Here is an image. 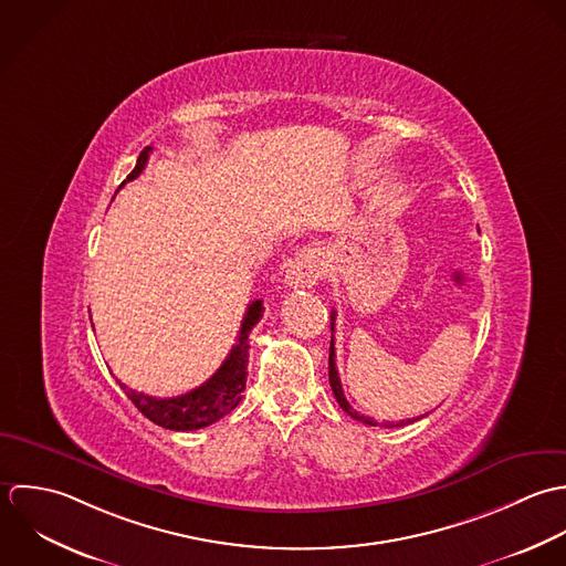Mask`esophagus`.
Returning a JSON list of instances; mask_svg holds the SVG:
<instances>
[{"label":"esophagus","mask_w":566,"mask_h":566,"mask_svg":"<svg viewBox=\"0 0 566 566\" xmlns=\"http://www.w3.org/2000/svg\"><path fill=\"white\" fill-rule=\"evenodd\" d=\"M322 277V262L313 249H302L289 264L284 282L291 289H311Z\"/></svg>","instance_id":"1"}]
</instances>
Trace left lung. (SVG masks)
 I'll return each instance as SVG.
<instances>
[{"label": "left lung", "instance_id": "8db88e82", "mask_svg": "<svg viewBox=\"0 0 566 566\" xmlns=\"http://www.w3.org/2000/svg\"><path fill=\"white\" fill-rule=\"evenodd\" d=\"M331 319H333L331 328L335 331V313L331 315ZM335 356H337V354H335V337H333V340H331V358H328V378H331V387H333V394H335L340 409H343L349 418H354V420H358V422H363V424L378 427V422H376L374 418L360 416V413L354 411L352 405L347 402V398H345V394H343V387H340L339 371H337V360H335ZM409 422H413V420H407V422H405V420H400V422H385V427H405V424H409Z\"/></svg>", "mask_w": 566, "mask_h": 566}]
</instances>
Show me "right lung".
I'll return each mask as SVG.
<instances>
[{
	"mask_svg": "<svg viewBox=\"0 0 566 566\" xmlns=\"http://www.w3.org/2000/svg\"><path fill=\"white\" fill-rule=\"evenodd\" d=\"M150 150L153 148L146 146L139 153L137 164L130 170V175L126 177V181H133L144 170ZM262 313H264V306L260 300H255L247 306L235 345L231 347L223 365L214 371V376H210L201 387H197L184 396H175V398L146 396L142 391L128 389L122 382H119V387L124 389L128 400L137 407V411H142L150 422H155L164 429L197 431V429L214 424L217 420L231 413L238 407V402L242 400V391L247 385V363H249V333L262 319Z\"/></svg>",
	"mask_w": 566,
	"mask_h": 566,
	"instance_id": "obj_1",
	"label": "right lung"
}]
</instances>
